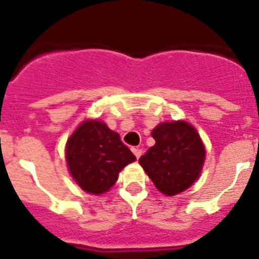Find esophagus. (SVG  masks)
<instances>
[{
	"instance_id": "1",
	"label": "esophagus",
	"mask_w": 259,
	"mask_h": 259,
	"mask_svg": "<svg viewBox=\"0 0 259 259\" xmlns=\"http://www.w3.org/2000/svg\"><path fill=\"white\" fill-rule=\"evenodd\" d=\"M132 152H134V154L136 155V158L139 159V158L141 157V153H143V150H141L140 148H132Z\"/></svg>"
}]
</instances>
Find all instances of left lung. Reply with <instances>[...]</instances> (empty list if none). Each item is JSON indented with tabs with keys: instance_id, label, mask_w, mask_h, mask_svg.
<instances>
[{
	"instance_id": "8db88e82",
	"label": "left lung",
	"mask_w": 259,
	"mask_h": 259,
	"mask_svg": "<svg viewBox=\"0 0 259 259\" xmlns=\"http://www.w3.org/2000/svg\"><path fill=\"white\" fill-rule=\"evenodd\" d=\"M155 144L139 162L158 191L174 196L189 188L198 179L205 148L200 135L189 123L166 122L152 132Z\"/></svg>"
}]
</instances>
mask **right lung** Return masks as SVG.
<instances>
[{
	"mask_svg": "<svg viewBox=\"0 0 259 259\" xmlns=\"http://www.w3.org/2000/svg\"><path fill=\"white\" fill-rule=\"evenodd\" d=\"M68 170L85 192L100 194L118 180L119 171L136 159L116 132L105 123L85 120L66 146Z\"/></svg>",
	"mask_w": 259,
	"mask_h": 259,
	"instance_id": "1",
	"label": "right lung"
}]
</instances>
